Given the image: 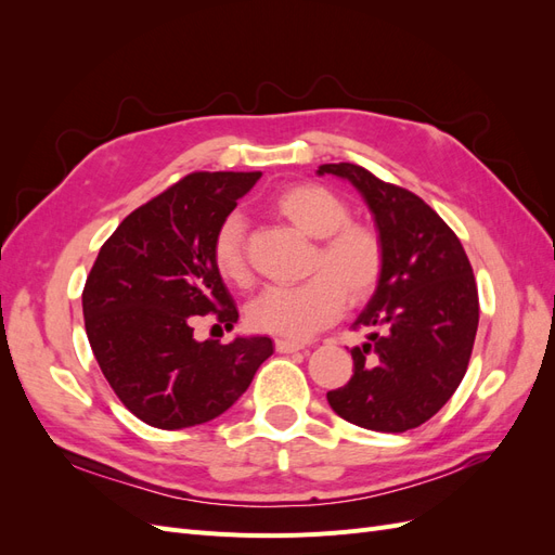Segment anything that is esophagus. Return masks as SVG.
I'll return each mask as SVG.
<instances>
[{
    "mask_svg": "<svg viewBox=\"0 0 555 555\" xmlns=\"http://www.w3.org/2000/svg\"><path fill=\"white\" fill-rule=\"evenodd\" d=\"M275 349L280 351V354H292V351H300L306 349L304 343H294V340H275Z\"/></svg>",
    "mask_w": 555,
    "mask_h": 555,
    "instance_id": "esophagus-1",
    "label": "esophagus"
}]
</instances>
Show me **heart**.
<instances>
[{
  "mask_svg": "<svg viewBox=\"0 0 555 555\" xmlns=\"http://www.w3.org/2000/svg\"><path fill=\"white\" fill-rule=\"evenodd\" d=\"M275 210L306 236L319 241L310 271L317 273L296 287H271L251 300V328L304 340L340 317L345 298L371 296L384 271V247L377 233L349 222V206L324 184L298 182L273 198ZM212 261L227 282L245 287L249 263L245 255V220L231 212L212 238Z\"/></svg>",
  "mask_w": 555,
  "mask_h": 555,
  "instance_id": "obj_1",
  "label": "heart"
}]
</instances>
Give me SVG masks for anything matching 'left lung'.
<instances>
[{"mask_svg":"<svg viewBox=\"0 0 555 555\" xmlns=\"http://www.w3.org/2000/svg\"><path fill=\"white\" fill-rule=\"evenodd\" d=\"M363 196L384 247V271L351 324L367 340L351 347L354 375L328 391L345 422L405 433L438 414L459 389L479 326V296L465 249L442 217L416 194L357 164H322Z\"/></svg>","mask_w":555,"mask_h":555,"instance_id":"8db88e82","label":"left lung"}]
</instances>
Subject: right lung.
Masks as SVG:
<instances>
[{"mask_svg": "<svg viewBox=\"0 0 555 555\" xmlns=\"http://www.w3.org/2000/svg\"><path fill=\"white\" fill-rule=\"evenodd\" d=\"M261 178L198 171L127 215L82 289L88 340L115 396L147 426L178 430L227 412L273 354L266 335L194 338V319L217 314L233 328L238 310L212 261V238Z\"/></svg>", "mask_w": 555, "mask_h": 555, "instance_id": "1", "label": "right lung"}]
</instances>
